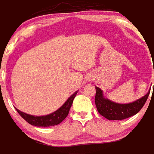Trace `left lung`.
Returning a JSON list of instances; mask_svg holds the SVG:
<instances>
[{"instance_id": "left-lung-1", "label": "left lung", "mask_w": 154, "mask_h": 154, "mask_svg": "<svg viewBox=\"0 0 154 154\" xmlns=\"http://www.w3.org/2000/svg\"><path fill=\"white\" fill-rule=\"evenodd\" d=\"M95 103L98 112L101 116L109 120H121L136 115L143 108L150 90L146 96H143L137 101L128 104H119L105 99L103 91L99 87H96Z\"/></svg>"}]
</instances>
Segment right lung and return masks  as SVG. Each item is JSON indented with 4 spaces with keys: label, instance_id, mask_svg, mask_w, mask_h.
Here are the masks:
<instances>
[{
    "label": "right lung",
    "instance_id": "right-lung-1",
    "mask_svg": "<svg viewBox=\"0 0 154 154\" xmlns=\"http://www.w3.org/2000/svg\"><path fill=\"white\" fill-rule=\"evenodd\" d=\"M76 94H77V92L72 95L68 99L67 101L64 103L62 107H60L55 112H52L49 115L42 116H35L24 113L17 109H16V110L24 120L27 121L28 123H30L32 126H42V127L55 126V125H58L62 123V121L66 118V116L69 115V110H70L72 104L73 103V99L75 97Z\"/></svg>",
    "mask_w": 154,
    "mask_h": 154
}]
</instances>
